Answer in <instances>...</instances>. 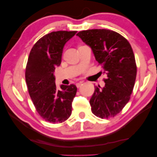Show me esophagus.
Returning a JSON list of instances; mask_svg holds the SVG:
<instances>
[{"label":"esophagus","instance_id":"esophagus-1","mask_svg":"<svg viewBox=\"0 0 157 157\" xmlns=\"http://www.w3.org/2000/svg\"><path fill=\"white\" fill-rule=\"evenodd\" d=\"M83 83V81H80V82H78V83H77L76 85V87L77 88H80V87L82 86V84Z\"/></svg>","mask_w":157,"mask_h":157}]
</instances>
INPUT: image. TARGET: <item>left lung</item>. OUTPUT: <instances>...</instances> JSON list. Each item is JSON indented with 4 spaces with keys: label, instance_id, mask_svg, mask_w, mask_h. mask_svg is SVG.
Masks as SVG:
<instances>
[{
    "label": "left lung",
    "instance_id": "obj_1",
    "mask_svg": "<svg viewBox=\"0 0 157 157\" xmlns=\"http://www.w3.org/2000/svg\"><path fill=\"white\" fill-rule=\"evenodd\" d=\"M88 45L107 75L103 88L95 86L90 100L92 112L108 119L122 110L130 100L136 78L133 51L124 36L109 29H90L76 34Z\"/></svg>",
    "mask_w": 157,
    "mask_h": 157
}]
</instances>
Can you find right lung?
<instances>
[{"mask_svg":"<svg viewBox=\"0 0 157 157\" xmlns=\"http://www.w3.org/2000/svg\"><path fill=\"white\" fill-rule=\"evenodd\" d=\"M77 31H58L40 38L31 50L25 78L29 93L38 114L50 123H62L71 114L75 85H55L54 71L61 64L63 48Z\"/></svg>","mask_w":157,"mask_h":157,"instance_id":"add662e5","label":"right lung"}]
</instances>
